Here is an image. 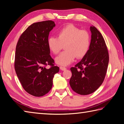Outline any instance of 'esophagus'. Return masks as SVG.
<instances>
[{"label": "esophagus", "instance_id": "1", "mask_svg": "<svg viewBox=\"0 0 124 124\" xmlns=\"http://www.w3.org/2000/svg\"><path fill=\"white\" fill-rule=\"evenodd\" d=\"M60 70H61L62 71H65V70H67V68H66L63 67H62V66L60 67Z\"/></svg>", "mask_w": 124, "mask_h": 124}]
</instances>
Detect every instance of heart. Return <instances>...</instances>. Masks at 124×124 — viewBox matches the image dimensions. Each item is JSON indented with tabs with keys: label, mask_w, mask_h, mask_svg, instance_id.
<instances>
[{
	"label": "heart",
	"mask_w": 124,
	"mask_h": 124,
	"mask_svg": "<svg viewBox=\"0 0 124 124\" xmlns=\"http://www.w3.org/2000/svg\"><path fill=\"white\" fill-rule=\"evenodd\" d=\"M64 45L65 51L56 57L55 63L62 66H67L75 60L83 58L87 54L90 48L91 38L87 31L80 30L72 24H68L60 29L57 37H49L47 45L49 51L57 54Z\"/></svg>",
	"instance_id": "obj_1"
}]
</instances>
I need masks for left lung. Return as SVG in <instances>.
<instances>
[{
	"label": "left lung",
	"instance_id": "obj_1",
	"mask_svg": "<svg viewBox=\"0 0 124 124\" xmlns=\"http://www.w3.org/2000/svg\"><path fill=\"white\" fill-rule=\"evenodd\" d=\"M91 45L80 61L70 68L72 76L69 81L73 91L80 95L90 94L103 82L109 63V54L104 39L93 25L90 27Z\"/></svg>",
	"mask_w": 124,
	"mask_h": 124
}]
</instances>
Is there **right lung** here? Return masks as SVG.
<instances>
[{
    "instance_id": "right-lung-1",
    "label": "right lung",
    "mask_w": 124,
    "mask_h": 124,
    "mask_svg": "<svg viewBox=\"0 0 124 124\" xmlns=\"http://www.w3.org/2000/svg\"><path fill=\"white\" fill-rule=\"evenodd\" d=\"M55 27L52 21L34 23L18 39L14 67L24 90L35 96H42L51 90L54 75L59 71L47 45L50 31ZM51 65L49 69L45 66Z\"/></svg>"
}]
</instances>
